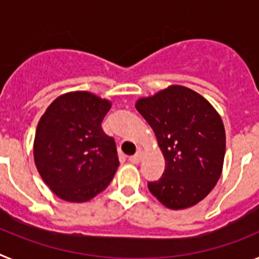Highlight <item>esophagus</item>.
<instances>
[{"mask_svg": "<svg viewBox=\"0 0 259 259\" xmlns=\"http://www.w3.org/2000/svg\"><path fill=\"white\" fill-rule=\"evenodd\" d=\"M141 154H143V153H141V150H139V152H136V154L131 155V157L128 158V159H130V162H131V163L136 164V163H139V162H140Z\"/></svg>", "mask_w": 259, "mask_h": 259, "instance_id": "obj_1", "label": "esophagus"}]
</instances>
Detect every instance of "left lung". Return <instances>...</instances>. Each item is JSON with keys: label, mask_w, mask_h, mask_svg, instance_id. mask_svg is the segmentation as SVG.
<instances>
[{"label": "left lung", "mask_w": 259, "mask_h": 259, "mask_svg": "<svg viewBox=\"0 0 259 259\" xmlns=\"http://www.w3.org/2000/svg\"><path fill=\"white\" fill-rule=\"evenodd\" d=\"M136 109L153 128L166 159L161 178L148 183L150 193L174 210L200 202L223 167L226 132L219 114L202 96L182 85L141 98Z\"/></svg>", "instance_id": "left-lung-1"}]
</instances>
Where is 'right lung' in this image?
Segmentation results:
<instances>
[{"label":"right lung","instance_id":"obj_1","mask_svg":"<svg viewBox=\"0 0 259 259\" xmlns=\"http://www.w3.org/2000/svg\"><path fill=\"white\" fill-rule=\"evenodd\" d=\"M111 107L89 92L52 102L36 128L33 155L41 178L59 198L84 202L107 188L119 166L115 140L101 123Z\"/></svg>","mask_w":259,"mask_h":259}]
</instances>
